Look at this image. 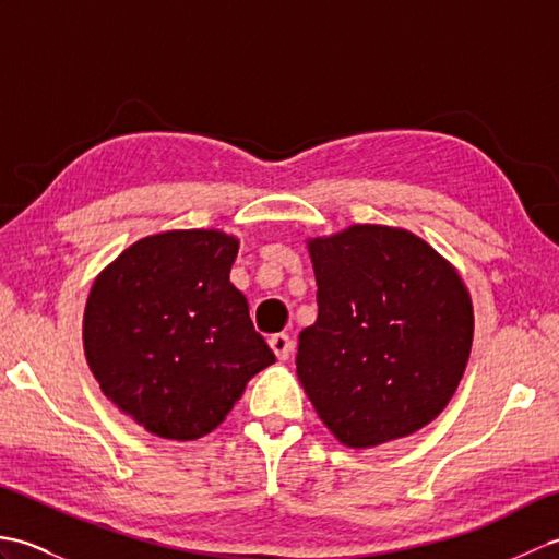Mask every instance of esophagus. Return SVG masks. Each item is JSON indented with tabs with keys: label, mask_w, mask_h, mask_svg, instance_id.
<instances>
[{
	"label": "esophagus",
	"mask_w": 559,
	"mask_h": 559,
	"mask_svg": "<svg viewBox=\"0 0 559 559\" xmlns=\"http://www.w3.org/2000/svg\"><path fill=\"white\" fill-rule=\"evenodd\" d=\"M269 346L273 353H276L278 360H288L293 353V338L288 334H273L269 338Z\"/></svg>",
	"instance_id": "1"
}]
</instances>
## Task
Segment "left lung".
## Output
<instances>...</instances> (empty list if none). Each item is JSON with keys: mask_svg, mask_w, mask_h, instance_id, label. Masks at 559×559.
Returning a JSON list of instances; mask_svg holds the SVG:
<instances>
[{"mask_svg": "<svg viewBox=\"0 0 559 559\" xmlns=\"http://www.w3.org/2000/svg\"><path fill=\"white\" fill-rule=\"evenodd\" d=\"M307 247L319 314L295 365L317 415L353 449L418 432L454 396L471 355L473 305L456 269L386 225Z\"/></svg>", "mask_w": 559, "mask_h": 559, "instance_id": "1", "label": "left lung"}]
</instances>
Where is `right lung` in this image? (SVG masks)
I'll return each instance as SVG.
<instances>
[{"instance_id":"right-lung-1","label":"right lung","mask_w":559,"mask_h":559,"mask_svg":"<svg viewBox=\"0 0 559 559\" xmlns=\"http://www.w3.org/2000/svg\"><path fill=\"white\" fill-rule=\"evenodd\" d=\"M240 242L170 230L127 247L96 278L83 350L103 394L165 439H199L225 420L249 379L276 362L230 283Z\"/></svg>"}]
</instances>
